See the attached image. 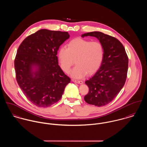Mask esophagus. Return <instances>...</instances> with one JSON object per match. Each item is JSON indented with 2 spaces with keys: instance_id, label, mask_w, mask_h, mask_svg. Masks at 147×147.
I'll use <instances>...</instances> for the list:
<instances>
[{
  "instance_id": "esophagus-1",
  "label": "esophagus",
  "mask_w": 147,
  "mask_h": 147,
  "mask_svg": "<svg viewBox=\"0 0 147 147\" xmlns=\"http://www.w3.org/2000/svg\"><path fill=\"white\" fill-rule=\"evenodd\" d=\"M72 80L73 82L76 83H78V84H82L83 83V81H82V80H75V79H72Z\"/></svg>"
}]
</instances>
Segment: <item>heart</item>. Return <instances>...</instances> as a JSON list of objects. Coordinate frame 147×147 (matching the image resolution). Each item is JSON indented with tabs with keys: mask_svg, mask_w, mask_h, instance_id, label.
Returning a JSON list of instances; mask_svg holds the SVG:
<instances>
[{
	"mask_svg": "<svg viewBox=\"0 0 147 147\" xmlns=\"http://www.w3.org/2000/svg\"><path fill=\"white\" fill-rule=\"evenodd\" d=\"M58 57L61 67L65 73L69 72L75 60L76 65L71 75L80 79L86 74H93L100 68L104 57V47L100 42L78 38L69 42L67 48L61 47Z\"/></svg>",
	"mask_w": 147,
	"mask_h": 147,
	"instance_id": "b5f03b06",
	"label": "heart"
}]
</instances>
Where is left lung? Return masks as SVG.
<instances>
[{
	"instance_id": "left-lung-1",
	"label": "left lung",
	"mask_w": 147,
	"mask_h": 147,
	"mask_svg": "<svg viewBox=\"0 0 147 147\" xmlns=\"http://www.w3.org/2000/svg\"><path fill=\"white\" fill-rule=\"evenodd\" d=\"M97 38L104 47V57L98 70L85 82L89 88L85 101L98 107L111 102L126 82L128 58L126 50L118 39L100 32H92L82 35L83 38Z\"/></svg>"
}]
</instances>
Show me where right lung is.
<instances>
[{
  "label": "right lung",
  "mask_w": 147,
  "mask_h": 147,
  "mask_svg": "<svg viewBox=\"0 0 147 147\" xmlns=\"http://www.w3.org/2000/svg\"><path fill=\"white\" fill-rule=\"evenodd\" d=\"M68 32L41 29L27 37L15 59L17 82L33 104L46 107L57 102L71 79L58 65L60 46Z\"/></svg>",
  "instance_id": "obj_1"
}]
</instances>
